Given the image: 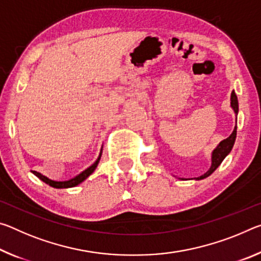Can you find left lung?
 I'll return each instance as SVG.
<instances>
[{"label":"left lung","instance_id":"1","mask_svg":"<svg viewBox=\"0 0 261 261\" xmlns=\"http://www.w3.org/2000/svg\"><path fill=\"white\" fill-rule=\"evenodd\" d=\"M231 107L233 108L235 113L237 114L238 113V100H237V95L233 91L231 92ZM236 135H237V126H235V130L232 131V134L229 136L227 139L221 141V143L219 144V146L214 149L213 156H212V167L210 168V170L207 171L206 174L200 176V177H198L197 179H202V178L207 177V176H210L216 169V168L221 165V162L223 161V159L226 158L229 153H230L233 144H235Z\"/></svg>","mask_w":261,"mask_h":261}]
</instances>
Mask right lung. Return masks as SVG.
I'll use <instances>...</instances> for the list:
<instances>
[{
  "mask_svg": "<svg viewBox=\"0 0 261 261\" xmlns=\"http://www.w3.org/2000/svg\"><path fill=\"white\" fill-rule=\"evenodd\" d=\"M100 158H101V153H100V155H99V158H98V160H96L90 168H87L86 170H84L82 174H79V175L76 176V177H74V178L70 179V180H64V182H56V180H51V179H49V178H47L46 176H43V175H41L40 173H38V171H32V173H33L35 176H37V177H38L39 179H41L42 182H45L46 184L50 185V187H53V188H56V189L72 188V187H76V185H78L79 183H82L83 180H85V179L88 177V176H90L92 173H93V171L95 170L96 166H98L99 161H100Z\"/></svg>",
  "mask_w": 261,
  "mask_h": 261,
  "instance_id": "add662e5",
  "label": "right lung"
}]
</instances>
